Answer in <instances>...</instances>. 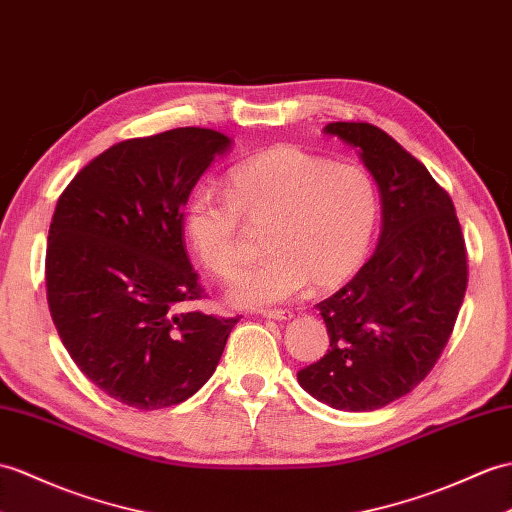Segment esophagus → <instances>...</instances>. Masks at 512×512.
Segmentation results:
<instances>
[{
  "label": "esophagus",
  "mask_w": 512,
  "mask_h": 512,
  "mask_svg": "<svg viewBox=\"0 0 512 512\" xmlns=\"http://www.w3.org/2000/svg\"><path fill=\"white\" fill-rule=\"evenodd\" d=\"M261 316L275 318V320H290L292 312L290 310H261Z\"/></svg>",
  "instance_id": "34e87169"
}]
</instances>
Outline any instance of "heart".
I'll list each match as a JSON object with an SVG mask.
<instances>
[{
  "mask_svg": "<svg viewBox=\"0 0 512 512\" xmlns=\"http://www.w3.org/2000/svg\"><path fill=\"white\" fill-rule=\"evenodd\" d=\"M379 213L377 187L362 165L301 148L257 154L229 174L227 194L200 187L187 202L185 235L207 272L235 277L246 261V224L266 227L270 257L229 288L240 307L338 288L364 261Z\"/></svg>",
  "mask_w": 512,
  "mask_h": 512,
  "instance_id": "heart-1",
  "label": "heart"
}]
</instances>
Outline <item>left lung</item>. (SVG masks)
<instances>
[{
    "mask_svg": "<svg viewBox=\"0 0 512 512\" xmlns=\"http://www.w3.org/2000/svg\"><path fill=\"white\" fill-rule=\"evenodd\" d=\"M325 133L360 150L384 224L358 275L316 305L329 349L296 377L331 408L371 412L408 395L441 358L465 301L467 248L449 194L382 128L334 122Z\"/></svg>",
    "mask_w": 512,
    "mask_h": 512,
    "instance_id": "1",
    "label": "left lung"
}]
</instances>
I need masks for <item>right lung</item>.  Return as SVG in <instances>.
Here are the masks:
<instances>
[{
	"label": "right lung",
	"instance_id": "obj_1",
	"mask_svg": "<svg viewBox=\"0 0 512 512\" xmlns=\"http://www.w3.org/2000/svg\"><path fill=\"white\" fill-rule=\"evenodd\" d=\"M229 144L196 126L120 141L56 202L45 253L52 320L80 371L130 408L192 397L240 318L181 312L205 296L187 257L183 207Z\"/></svg>",
	"mask_w": 512,
	"mask_h": 512
}]
</instances>
